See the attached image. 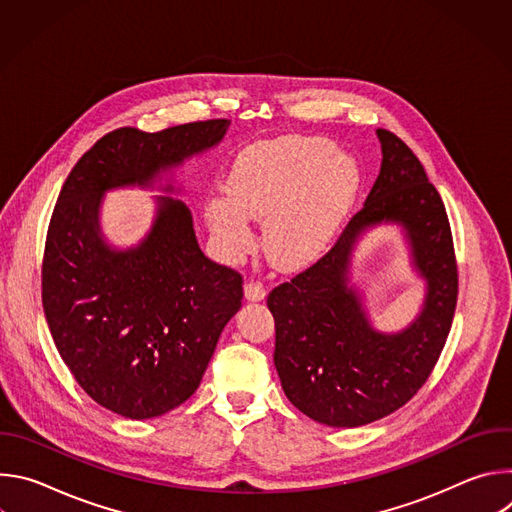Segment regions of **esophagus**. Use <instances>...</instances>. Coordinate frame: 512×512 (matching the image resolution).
I'll return each instance as SVG.
<instances>
[{"label": "esophagus", "mask_w": 512, "mask_h": 512, "mask_svg": "<svg viewBox=\"0 0 512 512\" xmlns=\"http://www.w3.org/2000/svg\"><path fill=\"white\" fill-rule=\"evenodd\" d=\"M265 287H263V283H259V281H247L245 283V298L249 300V302H261L263 298H265Z\"/></svg>", "instance_id": "34e87169"}]
</instances>
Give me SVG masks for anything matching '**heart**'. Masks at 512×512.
Here are the masks:
<instances>
[{
	"label": "heart",
	"mask_w": 512,
	"mask_h": 512,
	"mask_svg": "<svg viewBox=\"0 0 512 512\" xmlns=\"http://www.w3.org/2000/svg\"><path fill=\"white\" fill-rule=\"evenodd\" d=\"M358 186V164L338 154L330 139L279 137L239 154L229 192L210 196L206 218L218 247L231 259L255 245L249 218H265L267 255L283 267H298L328 245Z\"/></svg>",
	"instance_id": "1"
}]
</instances>
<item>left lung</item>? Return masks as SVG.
I'll use <instances>...</instances> for the list:
<instances>
[{
    "label": "left lung",
    "instance_id": "1",
    "mask_svg": "<svg viewBox=\"0 0 512 512\" xmlns=\"http://www.w3.org/2000/svg\"><path fill=\"white\" fill-rule=\"evenodd\" d=\"M377 135L383 162L362 208L326 255L267 296L281 389L304 415L330 427L367 425L403 407L429 379L458 302V265L442 196L403 139L387 129ZM381 222L406 229L428 283L422 314L397 335L370 326L345 275L357 235Z\"/></svg>",
    "mask_w": 512,
    "mask_h": 512
}]
</instances>
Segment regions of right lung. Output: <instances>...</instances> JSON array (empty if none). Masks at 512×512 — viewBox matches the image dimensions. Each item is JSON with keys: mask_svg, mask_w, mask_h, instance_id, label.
Listing matches in <instances>:
<instances>
[{"mask_svg": "<svg viewBox=\"0 0 512 512\" xmlns=\"http://www.w3.org/2000/svg\"><path fill=\"white\" fill-rule=\"evenodd\" d=\"M229 123L119 127L77 162L58 194L42 259L46 322L75 381L117 415L158 417L198 389L241 308L243 277L200 251L188 206L170 196L158 198L152 231L137 247L111 249L99 229L103 192L150 186L216 145Z\"/></svg>", "mask_w": 512, "mask_h": 512, "instance_id": "add662e5", "label": "right lung"}]
</instances>
